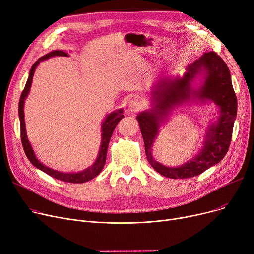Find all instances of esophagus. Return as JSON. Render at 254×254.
<instances>
[{
    "mask_svg": "<svg viewBox=\"0 0 254 254\" xmlns=\"http://www.w3.org/2000/svg\"><path fill=\"white\" fill-rule=\"evenodd\" d=\"M142 106H143L142 102L140 100H138V99H132L131 101L128 102V105H127L128 110L131 111V112L139 111L142 108Z\"/></svg>",
    "mask_w": 254,
    "mask_h": 254,
    "instance_id": "esophagus-1",
    "label": "esophagus"
}]
</instances>
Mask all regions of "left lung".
I'll list each match as a JSON object with an SVG mask.
<instances>
[{
	"label": "left lung",
	"mask_w": 254,
	"mask_h": 254,
	"mask_svg": "<svg viewBox=\"0 0 254 254\" xmlns=\"http://www.w3.org/2000/svg\"><path fill=\"white\" fill-rule=\"evenodd\" d=\"M198 75L202 76L203 81L194 88L192 84ZM150 98L151 108L139 113L137 120L146 156L159 174L172 179L194 177L218 164L224 157L230 147L237 116V97L228 65L216 52L204 53L186 68L182 77L176 75L159 78L152 85ZM188 101L214 102L220 109V116L216 122L208 126L204 146L197 155L179 167H167L154 159L153 143L168 114L176 106Z\"/></svg>",
	"instance_id": "obj_1"
}]
</instances>
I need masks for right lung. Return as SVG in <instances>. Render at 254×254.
I'll return each instance as SVG.
<instances>
[{"label": "right lung", "instance_id": "1", "mask_svg": "<svg viewBox=\"0 0 254 254\" xmlns=\"http://www.w3.org/2000/svg\"><path fill=\"white\" fill-rule=\"evenodd\" d=\"M53 57H69L68 52L64 51V50H53L47 55L43 56L42 58H40L32 66V69L30 70L29 78L28 81L25 83L24 89L21 93L20 99H19V105H18V115H19V122H20V137H21V143H22V147L25 152V155L28 156L29 161L32 163L33 166H35L37 169L43 171L46 173L47 175L51 176L52 178H56L61 181L64 182H70V183H83L86 181H89L97 177L101 171L103 170L105 163H106V156H107V149H108V145L111 139V136L113 134V130L117 124L119 123V120L124 118V110L123 109H118L115 110L111 113L107 115L104 119V122L102 123L101 126V131H102V140H101V145H100V149L98 153V157L96 159V162L93 163L90 167L86 168L83 171L80 172H71V173H64V172H60L58 170H55L52 168H49L45 165H43L41 162L37 158L32 145L28 139V136H26V129H25V123H24V111H23V107H24V101L26 97L29 96V92L32 86V81H33V76L35 73V70L39 64L48 60Z\"/></svg>", "mask_w": 254, "mask_h": 254}]
</instances>
